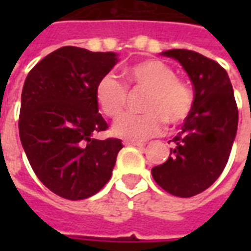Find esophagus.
Returning a JSON list of instances; mask_svg holds the SVG:
<instances>
[{"instance_id":"1","label":"esophagus","mask_w":251,"mask_h":251,"mask_svg":"<svg viewBox=\"0 0 251 251\" xmlns=\"http://www.w3.org/2000/svg\"><path fill=\"white\" fill-rule=\"evenodd\" d=\"M124 145H126V146H137V147H143V145H142V143H139V142H134V141H124Z\"/></svg>"}]
</instances>
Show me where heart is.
I'll return each mask as SVG.
<instances>
[{
	"label": "heart",
	"instance_id": "heart-1",
	"mask_svg": "<svg viewBox=\"0 0 251 251\" xmlns=\"http://www.w3.org/2000/svg\"><path fill=\"white\" fill-rule=\"evenodd\" d=\"M130 86L135 91H149L143 114H125L113 125L117 137L145 141L163 133L165 122L178 126L186 121L194 106V92L189 83L177 78L171 65L160 60H143L126 70ZM127 87L113 74L102 75L95 87V99L105 116L117 118L127 104Z\"/></svg>",
	"mask_w": 251,
	"mask_h": 251
}]
</instances>
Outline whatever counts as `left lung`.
Segmentation results:
<instances>
[{
	"label": "left lung",
	"instance_id": "left-lung-1",
	"mask_svg": "<svg viewBox=\"0 0 251 251\" xmlns=\"http://www.w3.org/2000/svg\"><path fill=\"white\" fill-rule=\"evenodd\" d=\"M182 65L194 86V106L172 141L168 160L152 168L161 189L181 198L202 193L224 171L238 125V108L226 69L189 49L163 52Z\"/></svg>",
	"mask_w": 251,
	"mask_h": 251
}]
</instances>
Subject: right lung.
<instances>
[{
  "mask_svg": "<svg viewBox=\"0 0 251 251\" xmlns=\"http://www.w3.org/2000/svg\"><path fill=\"white\" fill-rule=\"evenodd\" d=\"M117 64L113 52L62 47L37 62L25 78L19 137L43 185L70 201L92 197L112 177L122 143L95 139L108 124L95 87Z\"/></svg>",
  "mask_w": 251,
  "mask_h": 251,
  "instance_id": "right-lung-1",
  "label": "right lung"
}]
</instances>
